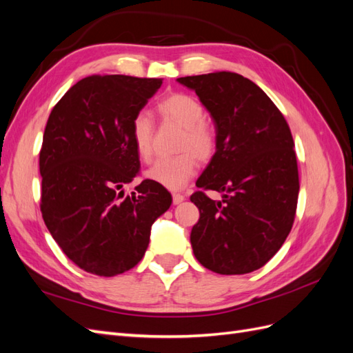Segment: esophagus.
Instances as JSON below:
<instances>
[{"mask_svg":"<svg viewBox=\"0 0 353 353\" xmlns=\"http://www.w3.org/2000/svg\"><path fill=\"white\" fill-rule=\"evenodd\" d=\"M172 199H174V205H179V203H183L185 200V197L183 194H178V193H175L172 196Z\"/></svg>","mask_w":353,"mask_h":353,"instance_id":"1","label":"esophagus"}]
</instances>
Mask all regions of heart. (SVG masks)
I'll return each mask as SVG.
<instances>
[{
	"mask_svg": "<svg viewBox=\"0 0 353 353\" xmlns=\"http://www.w3.org/2000/svg\"><path fill=\"white\" fill-rule=\"evenodd\" d=\"M165 121L184 130L175 157L159 159L145 170V178L169 190L183 188L196 172V159L200 162L210 159L215 152L216 138L212 128L205 122V109L201 103L188 94H172L157 105ZM131 137L137 154L150 160L153 154V123L145 113H137L131 123Z\"/></svg>",
	"mask_w": 353,
	"mask_h": 353,
	"instance_id": "heart-1",
	"label": "heart"
}]
</instances>
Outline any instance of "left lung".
Wrapping results in <instances>:
<instances>
[{
    "label": "left lung",
    "mask_w": 353,
    "mask_h": 353,
    "mask_svg": "<svg viewBox=\"0 0 353 353\" xmlns=\"http://www.w3.org/2000/svg\"><path fill=\"white\" fill-rule=\"evenodd\" d=\"M194 91L215 126V154L190 197L200 210L190 241L205 268L237 275L259 270L281 249L292 230L299 174L284 116L258 85L241 74L216 72L178 78Z\"/></svg>",
    "instance_id": "1"
}]
</instances>
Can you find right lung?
I'll use <instances>...</instances> for the list:
<instances>
[{"mask_svg": "<svg viewBox=\"0 0 353 353\" xmlns=\"http://www.w3.org/2000/svg\"><path fill=\"white\" fill-rule=\"evenodd\" d=\"M163 79L104 74L77 82L48 117L39 172L41 212L68 258L83 271L113 276L143 259L154 221L172 196L150 179L125 196L140 169L131 137Z\"/></svg>", "mask_w": 353, "mask_h": 353, "instance_id": "add662e5", "label": "right lung"}]
</instances>
